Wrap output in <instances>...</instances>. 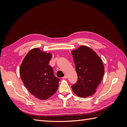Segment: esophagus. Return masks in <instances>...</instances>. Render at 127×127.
<instances>
[{"mask_svg":"<svg viewBox=\"0 0 127 127\" xmlns=\"http://www.w3.org/2000/svg\"><path fill=\"white\" fill-rule=\"evenodd\" d=\"M67 78V75H64V77H63V78H64V79H66Z\"/></svg>","mask_w":127,"mask_h":127,"instance_id":"34e87169","label":"esophagus"}]
</instances>
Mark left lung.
Here are the masks:
<instances>
[{
    "instance_id": "obj_1",
    "label": "left lung",
    "mask_w": 127,
    "mask_h": 127,
    "mask_svg": "<svg viewBox=\"0 0 127 127\" xmlns=\"http://www.w3.org/2000/svg\"><path fill=\"white\" fill-rule=\"evenodd\" d=\"M71 54L78 76L76 83L71 86L73 92L81 97L93 95L104 73L102 60L93 50L86 46L72 51Z\"/></svg>"
}]
</instances>
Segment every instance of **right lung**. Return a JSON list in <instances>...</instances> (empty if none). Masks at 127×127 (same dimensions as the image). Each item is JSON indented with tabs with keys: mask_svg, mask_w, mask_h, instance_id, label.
<instances>
[{
	"mask_svg": "<svg viewBox=\"0 0 127 127\" xmlns=\"http://www.w3.org/2000/svg\"><path fill=\"white\" fill-rule=\"evenodd\" d=\"M51 57L50 53L33 49L25 56L20 69L21 78L27 89L43 100L56 93L60 80L54 75L52 68L48 64Z\"/></svg>",
	"mask_w": 127,
	"mask_h": 127,
	"instance_id": "right-lung-1",
	"label": "right lung"
}]
</instances>
